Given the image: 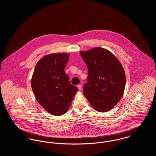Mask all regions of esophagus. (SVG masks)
<instances>
[{"label": "esophagus", "instance_id": "esophagus-1", "mask_svg": "<svg viewBox=\"0 0 156 156\" xmlns=\"http://www.w3.org/2000/svg\"><path fill=\"white\" fill-rule=\"evenodd\" d=\"M77 87H78V89L80 90H81L82 89V85L81 84H79V85H77Z\"/></svg>", "mask_w": 156, "mask_h": 156}]
</instances>
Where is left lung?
<instances>
[{
  "label": "left lung",
  "instance_id": "left-lung-1",
  "mask_svg": "<svg viewBox=\"0 0 156 156\" xmlns=\"http://www.w3.org/2000/svg\"><path fill=\"white\" fill-rule=\"evenodd\" d=\"M88 67L83 94L97 111L108 112L123 96L126 75L122 65L111 51L101 47L80 52Z\"/></svg>",
  "mask_w": 156,
  "mask_h": 156
}]
</instances>
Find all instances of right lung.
<instances>
[{
  "mask_svg": "<svg viewBox=\"0 0 156 156\" xmlns=\"http://www.w3.org/2000/svg\"><path fill=\"white\" fill-rule=\"evenodd\" d=\"M69 57L65 52L45 55L38 61L32 75L31 88L37 102L52 115L65 114L78 90L64 71Z\"/></svg>",
  "mask_w": 156,
  "mask_h": 156,
  "instance_id": "1",
  "label": "right lung"
}]
</instances>
